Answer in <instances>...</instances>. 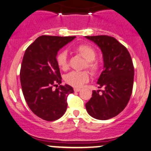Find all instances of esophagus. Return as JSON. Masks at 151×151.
<instances>
[{
	"label": "esophagus",
	"instance_id": "34e87169",
	"mask_svg": "<svg viewBox=\"0 0 151 151\" xmlns=\"http://www.w3.org/2000/svg\"><path fill=\"white\" fill-rule=\"evenodd\" d=\"M74 91H75V92H78V91H80V89H79V88H74Z\"/></svg>",
	"mask_w": 151,
	"mask_h": 151
}]
</instances>
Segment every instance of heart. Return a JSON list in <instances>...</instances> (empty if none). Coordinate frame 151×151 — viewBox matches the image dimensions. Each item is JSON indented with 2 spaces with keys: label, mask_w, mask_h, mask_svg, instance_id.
I'll return each instance as SVG.
<instances>
[{
  "label": "heart",
  "mask_w": 151,
  "mask_h": 151,
  "mask_svg": "<svg viewBox=\"0 0 151 151\" xmlns=\"http://www.w3.org/2000/svg\"><path fill=\"white\" fill-rule=\"evenodd\" d=\"M74 51L86 60L84 67H86L92 74H96L98 72L99 64L95 60L96 52L92 47L87 45H81L74 48ZM56 62L61 70H67L69 68L67 52H60L56 56ZM89 79V75L86 71H72L65 76L66 83L74 87H80L84 83L87 82Z\"/></svg>",
  "instance_id": "heart-1"
}]
</instances>
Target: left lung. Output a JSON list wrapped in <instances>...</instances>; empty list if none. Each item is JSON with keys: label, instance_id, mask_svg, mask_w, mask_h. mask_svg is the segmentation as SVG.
<instances>
[{"label": "left lung", "instance_id": "left-lung-1", "mask_svg": "<svg viewBox=\"0 0 151 151\" xmlns=\"http://www.w3.org/2000/svg\"><path fill=\"white\" fill-rule=\"evenodd\" d=\"M97 45L103 54L104 71L97 84L101 90L92 91L86 104L91 116L107 120L120 114L128 104L132 93L134 67L127 49L116 39L107 35L86 36Z\"/></svg>", "mask_w": 151, "mask_h": 151}]
</instances>
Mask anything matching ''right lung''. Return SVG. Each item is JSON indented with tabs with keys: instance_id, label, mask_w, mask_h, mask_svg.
Here are the masks:
<instances>
[{
	"instance_id": "right-lung-1",
	"label": "right lung",
	"mask_w": 151,
	"mask_h": 151,
	"mask_svg": "<svg viewBox=\"0 0 151 151\" xmlns=\"http://www.w3.org/2000/svg\"><path fill=\"white\" fill-rule=\"evenodd\" d=\"M75 37L42 35L24 54L20 73L22 93L30 110L43 120L61 118L67 110V96L74 92L68 84L60 85L62 77L56 56ZM53 86L58 88L54 90Z\"/></svg>"
}]
</instances>
